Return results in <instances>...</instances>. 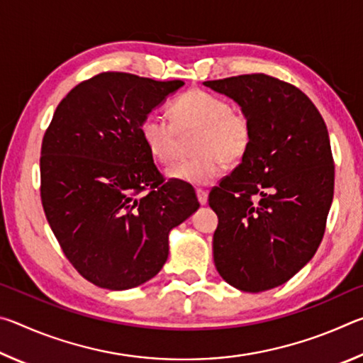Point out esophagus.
Wrapping results in <instances>:
<instances>
[{
    "label": "esophagus",
    "instance_id": "1",
    "mask_svg": "<svg viewBox=\"0 0 363 363\" xmlns=\"http://www.w3.org/2000/svg\"><path fill=\"white\" fill-rule=\"evenodd\" d=\"M196 199H199V203L201 206L206 205L208 203V192H206V190H201V189L196 190Z\"/></svg>",
    "mask_w": 363,
    "mask_h": 363
}]
</instances>
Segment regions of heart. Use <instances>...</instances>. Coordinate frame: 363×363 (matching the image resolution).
I'll list each match as a JSON object with an SVG mask.
<instances>
[{
  "label": "heart",
  "instance_id": "heart-1",
  "mask_svg": "<svg viewBox=\"0 0 363 363\" xmlns=\"http://www.w3.org/2000/svg\"><path fill=\"white\" fill-rule=\"evenodd\" d=\"M169 115L173 123L150 113L139 126L145 149L163 164L176 158L179 133L196 131L192 149L199 155L171 167L167 171L169 179L190 186H206L218 179L224 163H238L248 150L251 140L248 116L233 110L224 97L190 89L171 104Z\"/></svg>",
  "mask_w": 363,
  "mask_h": 363
}]
</instances>
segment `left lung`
<instances>
[{
  "instance_id": "8db88e82",
  "label": "left lung",
  "mask_w": 363,
  "mask_h": 363,
  "mask_svg": "<svg viewBox=\"0 0 363 363\" xmlns=\"http://www.w3.org/2000/svg\"><path fill=\"white\" fill-rule=\"evenodd\" d=\"M203 84L235 101L251 126L242 163L208 199L219 219L214 266L237 290L266 291L299 272L323 238L335 189L327 125L303 91L264 73Z\"/></svg>"
}]
</instances>
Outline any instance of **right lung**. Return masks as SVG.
<instances>
[{
  "mask_svg": "<svg viewBox=\"0 0 363 363\" xmlns=\"http://www.w3.org/2000/svg\"><path fill=\"white\" fill-rule=\"evenodd\" d=\"M181 86L99 73L60 101L43 138L46 219L67 259L97 286L130 290L155 277L168 259L169 232L199 210L192 189L163 182L139 133Z\"/></svg>",
  "mask_w": 363,
  "mask_h": 363,
  "instance_id": "obj_1",
  "label": "right lung"
}]
</instances>
